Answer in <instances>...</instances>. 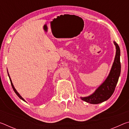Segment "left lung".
Segmentation results:
<instances>
[{"label":"left lung","mask_w":129,"mask_h":129,"mask_svg":"<svg viewBox=\"0 0 129 129\" xmlns=\"http://www.w3.org/2000/svg\"><path fill=\"white\" fill-rule=\"evenodd\" d=\"M116 49L114 62L109 75L105 80L95 89V90L86 97H80L83 101L91 104H99L108 100L113 94L121 74L120 49L115 41H113Z\"/></svg>","instance_id":"obj_1"}]
</instances>
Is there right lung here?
Returning <instances> with one entry per match:
<instances>
[{"label": "right lung", "mask_w": 129, "mask_h": 129, "mask_svg": "<svg viewBox=\"0 0 129 129\" xmlns=\"http://www.w3.org/2000/svg\"><path fill=\"white\" fill-rule=\"evenodd\" d=\"M7 72H8V77H9V78H10V82H11V85H12V88H13V89H14V91L15 92V93L16 94V95L18 96V97L20 98V99H21V100H22L23 101H24V102H26L25 101V100L23 99V98L21 97V96L20 95V94H19L18 92H17V90H16V89L15 88V87H14V85H13V84H12V80H11V77H10V75H9V73H8V72L7 71Z\"/></svg>", "instance_id": "right-lung-1"}]
</instances>
